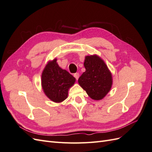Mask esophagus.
<instances>
[{"label": "esophagus", "mask_w": 152, "mask_h": 152, "mask_svg": "<svg viewBox=\"0 0 152 152\" xmlns=\"http://www.w3.org/2000/svg\"><path fill=\"white\" fill-rule=\"evenodd\" d=\"M73 76H74V77L76 79V80H78L79 79V73H75L73 74Z\"/></svg>", "instance_id": "1"}]
</instances>
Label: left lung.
I'll use <instances>...</instances> for the list:
<instances>
[{
	"label": "left lung",
	"instance_id": "left-lung-1",
	"mask_svg": "<svg viewBox=\"0 0 152 152\" xmlns=\"http://www.w3.org/2000/svg\"><path fill=\"white\" fill-rule=\"evenodd\" d=\"M86 71L78 82L89 97L94 100L103 99L110 91L112 77L104 62L97 55L86 56Z\"/></svg>",
	"mask_w": 152,
	"mask_h": 152
}]
</instances>
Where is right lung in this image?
<instances>
[{"mask_svg": "<svg viewBox=\"0 0 152 152\" xmlns=\"http://www.w3.org/2000/svg\"><path fill=\"white\" fill-rule=\"evenodd\" d=\"M75 79L56 63V59L48 63L42 74V86L44 93L54 102L60 103L68 96V89Z\"/></svg>", "mask_w": 152, "mask_h": 152, "instance_id": "obj_1", "label": "right lung"}]
</instances>
